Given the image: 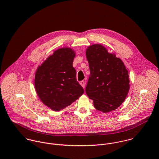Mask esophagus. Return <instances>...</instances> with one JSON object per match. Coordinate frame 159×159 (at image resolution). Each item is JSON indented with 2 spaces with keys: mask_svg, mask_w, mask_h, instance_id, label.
I'll use <instances>...</instances> for the list:
<instances>
[{
  "mask_svg": "<svg viewBox=\"0 0 159 159\" xmlns=\"http://www.w3.org/2000/svg\"><path fill=\"white\" fill-rule=\"evenodd\" d=\"M80 84L81 85V86L83 88H84V87H85V81H80Z\"/></svg>",
  "mask_w": 159,
  "mask_h": 159,
  "instance_id": "1",
  "label": "esophagus"
}]
</instances>
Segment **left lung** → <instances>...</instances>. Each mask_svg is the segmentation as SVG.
Returning <instances> with one entry per match:
<instances>
[{"instance_id": "1", "label": "left lung", "mask_w": 159, "mask_h": 159, "mask_svg": "<svg viewBox=\"0 0 159 159\" xmlns=\"http://www.w3.org/2000/svg\"><path fill=\"white\" fill-rule=\"evenodd\" d=\"M86 54L91 73L86 92L95 109L111 112L122 105L128 94V70L120 59L102 45L89 46Z\"/></svg>"}]
</instances>
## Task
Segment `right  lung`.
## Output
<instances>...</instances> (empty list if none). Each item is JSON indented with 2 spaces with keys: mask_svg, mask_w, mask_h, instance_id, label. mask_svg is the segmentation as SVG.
I'll list each match as a JSON object with an SVG mask.
<instances>
[{
  "mask_svg": "<svg viewBox=\"0 0 159 159\" xmlns=\"http://www.w3.org/2000/svg\"><path fill=\"white\" fill-rule=\"evenodd\" d=\"M75 57L70 48L58 49L36 70V92L43 103L53 111L64 109L84 93L72 66Z\"/></svg>",
  "mask_w": 159,
  "mask_h": 159,
  "instance_id": "obj_1",
  "label": "right lung"
}]
</instances>
